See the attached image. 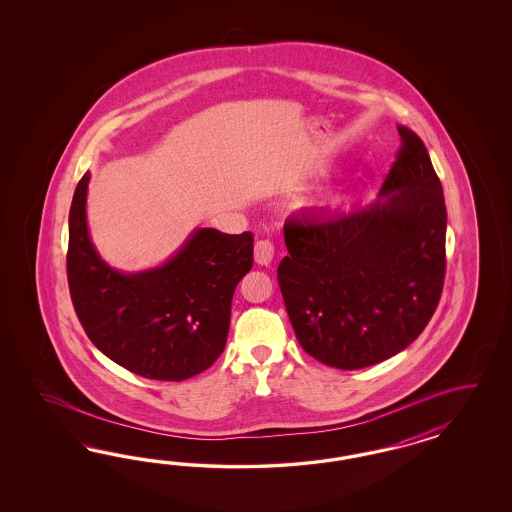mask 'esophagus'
Here are the masks:
<instances>
[{
    "label": "esophagus",
    "mask_w": 512,
    "mask_h": 512,
    "mask_svg": "<svg viewBox=\"0 0 512 512\" xmlns=\"http://www.w3.org/2000/svg\"><path fill=\"white\" fill-rule=\"evenodd\" d=\"M274 259V244L270 240H259L255 244V261L261 266H268Z\"/></svg>",
    "instance_id": "1"
}]
</instances>
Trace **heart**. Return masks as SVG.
<instances>
[{
	"instance_id": "obj_1",
	"label": "heart",
	"mask_w": 512,
	"mask_h": 512,
	"mask_svg": "<svg viewBox=\"0 0 512 512\" xmlns=\"http://www.w3.org/2000/svg\"><path fill=\"white\" fill-rule=\"evenodd\" d=\"M343 201V197H341L340 193H326L323 197H319L317 201L313 202V206L315 208H319V210H326V208H334V206H338Z\"/></svg>"
}]
</instances>
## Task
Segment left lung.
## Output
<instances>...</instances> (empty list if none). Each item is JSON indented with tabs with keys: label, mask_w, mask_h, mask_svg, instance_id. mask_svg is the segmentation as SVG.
Segmentation results:
<instances>
[{
	"label": "left lung",
	"mask_w": 512,
	"mask_h": 512,
	"mask_svg": "<svg viewBox=\"0 0 512 512\" xmlns=\"http://www.w3.org/2000/svg\"><path fill=\"white\" fill-rule=\"evenodd\" d=\"M402 148L375 201L347 212L289 217L278 266L302 349L360 370L417 340L445 279L447 208L424 142L398 125Z\"/></svg>",
	"instance_id": "8db88e82"
}]
</instances>
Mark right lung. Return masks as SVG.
<instances>
[{"label": "right lung", "instance_id": "add662e5", "mask_svg": "<svg viewBox=\"0 0 512 512\" xmlns=\"http://www.w3.org/2000/svg\"><path fill=\"white\" fill-rule=\"evenodd\" d=\"M90 172L69 210L67 279L93 345L129 372L184 381L225 349L238 281L253 266V234L195 229L159 266L122 272L95 249L88 229Z\"/></svg>", "mask_w": 512, "mask_h": 512}]
</instances>
